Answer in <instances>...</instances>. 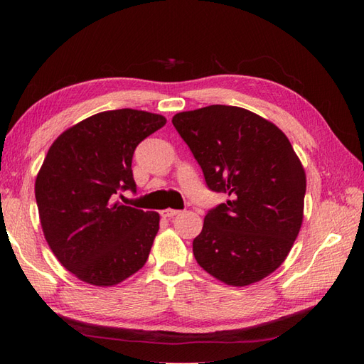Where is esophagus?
<instances>
[{"instance_id":"1","label":"esophagus","mask_w":364,"mask_h":364,"mask_svg":"<svg viewBox=\"0 0 364 364\" xmlns=\"http://www.w3.org/2000/svg\"><path fill=\"white\" fill-rule=\"evenodd\" d=\"M176 214H180V211H178V210H170V208H167V210H162V211H161V215H162V218H166V219L175 218Z\"/></svg>"}]
</instances>
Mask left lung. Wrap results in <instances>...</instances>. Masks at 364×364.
<instances>
[{
    "label": "left lung",
    "mask_w": 364,
    "mask_h": 364,
    "mask_svg": "<svg viewBox=\"0 0 364 364\" xmlns=\"http://www.w3.org/2000/svg\"><path fill=\"white\" fill-rule=\"evenodd\" d=\"M172 123L208 188L228 194L192 242L197 262L228 286L261 282L282 266L304 222L306 175L289 139L237 106L178 112Z\"/></svg>",
    "instance_id": "8db88e82"
}]
</instances>
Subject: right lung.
Here are the masks:
<instances>
[{
  "label": "right lung",
  "instance_id": "right-lung-1",
  "mask_svg": "<svg viewBox=\"0 0 364 364\" xmlns=\"http://www.w3.org/2000/svg\"><path fill=\"white\" fill-rule=\"evenodd\" d=\"M159 114L105 111L65 129L36 178L43 236L54 257L81 282L115 286L142 269L159 230V214L115 202L136 191V146L166 125Z\"/></svg>",
  "mask_w": 364,
  "mask_h": 364
}]
</instances>
